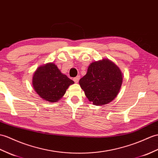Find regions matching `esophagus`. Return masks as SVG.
<instances>
[{
    "mask_svg": "<svg viewBox=\"0 0 158 158\" xmlns=\"http://www.w3.org/2000/svg\"><path fill=\"white\" fill-rule=\"evenodd\" d=\"M79 79H80V76L78 75V76H77L76 77H75L74 79H73V81H75V83H78Z\"/></svg>",
    "mask_w": 158,
    "mask_h": 158,
    "instance_id": "esophagus-1",
    "label": "esophagus"
}]
</instances>
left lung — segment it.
<instances>
[{
  "label": "left lung",
  "instance_id": "left-lung-1",
  "mask_svg": "<svg viewBox=\"0 0 158 158\" xmlns=\"http://www.w3.org/2000/svg\"><path fill=\"white\" fill-rule=\"evenodd\" d=\"M122 82L119 68L107 59L91 63L87 74L79 80L86 97L96 106L112 102L118 95Z\"/></svg>",
  "mask_w": 158,
  "mask_h": 158
}]
</instances>
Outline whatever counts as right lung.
Returning <instances> with one entry per match:
<instances>
[{
	"label": "right lung",
	"mask_w": 158,
	"mask_h": 158,
	"mask_svg": "<svg viewBox=\"0 0 158 158\" xmlns=\"http://www.w3.org/2000/svg\"><path fill=\"white\" fill-rule=\"evenodd\" d=\"M73 80L63 75L53 63L40 67L35 71L32 79L35 91L44 100L56 102L63 96Z\"/></svg>",
	"instance_id": "right-lung-1"
}]
</instances>
